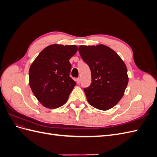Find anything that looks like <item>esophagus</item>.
Wrapping results in <instances>:
<instances>
[{
  "label": "esophagus",
  "instance_id": "obj_1",
  "mask_svg": "<svg viewBox=\"0 0 157 157\" xmlns=\"http://www.w3.org/2000/svg\"><path fill=\"white\" fill-rule=\"evenodd\" d=\"M76 81H77V82L78 84H79L80 82V78H77V79H76Z\"/></svg>",
  "mask_w": 157,
  "mask_h": 157
}]
</instances>
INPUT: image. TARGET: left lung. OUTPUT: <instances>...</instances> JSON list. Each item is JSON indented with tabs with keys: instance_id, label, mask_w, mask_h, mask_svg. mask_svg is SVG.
Returning <instances> with one entry per match:
<instances>
[{
	"instance_id": "left-lung-1",
	"label": "left lung",
	"mask_w": 157,
	"mask_h": 157,
	"mask_svg": "<svg viewBox=\"0 0 157 157\" xmlns=\"http://www.w3.org/2000/svg\"><path fill=\"white\" fill-rule=\"evenodd\" d=\"M78 52L91 71V84L84 88L88 103L103 111L115 106L128 83L124 61L115 51L102 44L81 45Z\"/></svg>"
}]
</instances>
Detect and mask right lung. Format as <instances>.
<instances>
[{"instance_id": "obj_1", "label": "right lung", "mask_w": 157, "mask_h": 157, "mask_svg": "<svg viewBox=\"0 0 157 157\" xmlns=\"http://www.w3.org/2000/svg\"><path fill=\"white\" fill-rule=\"evenodd\" d=\"M75 45L47 46L31 64L29 85L42 105L48 109L62 106L76 85L70 77L69 59L77 51Z\"/></svg>"}]
</instances>
